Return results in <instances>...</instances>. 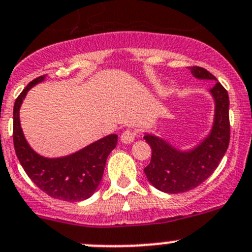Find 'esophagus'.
Wrapping results in <instances>:
<instances>
[{"instance_id":"obj_1","label":"esophagus","mask_w":252,"mask_h":252,"mask_svg":"<svg viewBox=\"0 0 252 252\" xmlns=\"http://www.w3.org/2000/svg\"><path fill=\"white\" fill-rule=\"evenodd\" d=\"M135 135L136 133L133 130V129H126V130H124L123 133H122L121 141L124 144H130L133 143L134 139H135Z\"/></svg>"}]
</instances>
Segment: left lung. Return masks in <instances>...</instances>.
I'll use <instances>...</instances> for the list:
<instances>
[{
	"mask_svg": "<svg viewBox=\"0 0 252 252\" xmlns=\"http://www.w3.org/2000/svg\"><path fill=\"white\" fill-rule=\"evenodd\" d=\"M189 70L196 79L216 81L209 90L214 99L213 126L203 140L188 150H180L160 136L145 133L151 161L144 172L149 182L165 193H182L203 183L218 167L230 140L228 92L203 67L192 66Z\"/></svg>",
	"mask_w": 252,
	"mask_h": 252,
	"instance_id": "1",
	"label": "left lung"
}]
</instances>
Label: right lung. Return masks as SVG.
<instances>
[{
    "instance_id": "1",
    "label": "right lung",
    "mask_w": 252,
    "mask_h": 252,
    "mask_svg": "<svg viewBox=\"0 0 252 252\" xmlns=\"http://www.w3.org/2000/svg\"><path fill=\"white\" fill-rule=\"evenodd\" d=\"M44 80L45 75L29 82L14 102L13 144L16 155L28 177L46 194L66 202L85 201L98 188L107 158L116 148L118 135H107L63 158H44L35 153L22 130L19 109L29 90Z\"/></svg>"
}]
</instances>
